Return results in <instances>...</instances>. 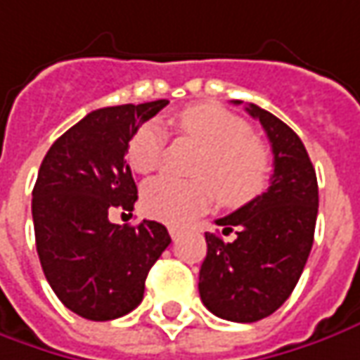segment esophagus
I'll list each match as a JSON object with an SVG mask.
<instances>
[{
  "label": "esophagus",
  "instance_id": "34e87169",
  "mask_svg": "<svg viewBox=\"0 0 360 360\" xmlns=\"http://www.w3.org/2000/svg\"><path fill=\"white\" fill-rule=\"evenodd\" d=\"M169 234L173 240H177V238H179V229H177V226H169Z\"/></svg>",
  "mask_w": 360,
  "mask_h": 360
}]
</instances>
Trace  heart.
Here are the masks:
<instances>
[{
    "label": "heart",
    "mask_w": 360,
    "mask_h": 360,
    "mask_svg": "<svg viewBox=\"0 0 360 360\" xmlns=\"http://www.w3.org/2000/svg\"><path fill=\"white\" fill-rule=\"evenodd\" d=\"M175 124L202 148L195 165L197 179L155 177L148 181L141 191V207L149 217L169 224H185L207 211L217 195L224 205L240 207L266 191L272 173L270 153L260 139L252 136L246 120L217 104H193L181 110ZM163 149V126L155 120L146 122L129 139V165L138 173H151L160 167Z\"/></svg>",
    "instance_id": "1"
}]
</instances>
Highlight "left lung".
I'll use <instances>...</instances> for the list:
<instances>
[{
  "instance_id": "obj_1",
  "label": "left lung",
  "mask_w": 360,
  "mask_h": 360,
  "mask_svg": "<svg viewBox=\"0 0 360 360\" xmlns=\"http://www.w3.org/2000/svg\"><path fill=\"white\" fill-rule=\"evenodd\" d=\"M246 112L260 120L272 146L270 187L217 221L222 234L234 231V240L205 234L207 258L199 272L207 309L236 323L260 321L292 295L314 246L319 207L315 169L297 134L256 104Z\"/></svg>"
}]
</instances>
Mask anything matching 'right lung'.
Returning <instances> with one entry per match:
<instances>
[{"mask_svg":"<svg viewBox=\"0 0 360 360\" xmlns=\"http://www.w3.org/2000/svg\"><path fill=\"white\" fill-rule=\"evenodd\" d=\"M167 104L94 110L51 146L39 167L31 211L41 268L63 305L90 321L136 309L151 266L169 246L161 222L122 226L108 219L114 209L134 211L129 139Z\"/></svg>","mask_w":360,"mask_h":360,"instance_id":"right-lung-1","label":"right lung"}]
</instances>
